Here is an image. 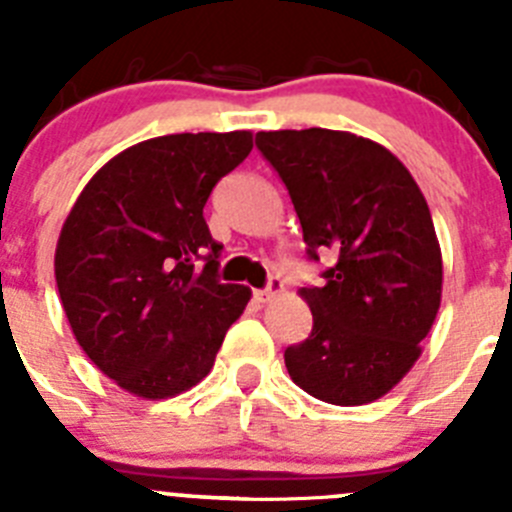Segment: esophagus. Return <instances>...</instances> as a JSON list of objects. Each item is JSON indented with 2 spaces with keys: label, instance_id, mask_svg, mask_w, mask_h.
<instances>
[{
  "label": "esophagus",
  "instance_id": "esophagus-1",
  "mask_svg": "<svg viewBox=\"0 0 512 512\" xmlns=\"http://www.w3.org/2000/svg\"><path fill=\"white\" fill-rule=\"evenodd\" d=\"M284 289V282L279 277H269V282H266L264 289H256V300L259 302H269L274 300V297L279 295Z\"/></svg>",
  "mask_w": 512,
  "mask_h": 512
}]
</instances>
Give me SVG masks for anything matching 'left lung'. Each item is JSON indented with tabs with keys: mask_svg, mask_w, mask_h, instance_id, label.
<instances>
[{
	"mask_svg": "<svg viewBox=\"0 0 512 512\" xmlns=\"http://www.w3.org/2000/svg\"><path fill=\"white\" fill-rule=\"evenodd\" d=\"M287 187L307 261L328 259L302 287L312 330L287 346L297 387L330 405H364L418 361L441 305V248L410 171L374 140L341 130L256 133Z\"/></svg>",
	"mask_w": 512,
	"mask_h": 512,
	"instance_id": "8db88e82",
	"label": "left lung"
}]
</instances>
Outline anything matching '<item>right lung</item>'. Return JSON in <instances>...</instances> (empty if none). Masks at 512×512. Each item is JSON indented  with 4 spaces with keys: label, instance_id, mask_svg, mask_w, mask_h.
<instances>
[{
    "label": "right lung",
    "instance_id": "add662e5",
    "mask_svg": "<svg viewBox=\"0 0 512 512\" xmlns=\"http://www.w3.org/2000/svg\"><path fill=\"white\" fill-rule=\"evenodd\" d=\"M253 140L179 133L143 140L79 194L56 248V284L79 346L122 390L164 400L207 377L251 289L217 277L223 246L207 197Z\"/></svg>",
    "mask_w": 512,
    "mask_h": 512
}]
</instances>
